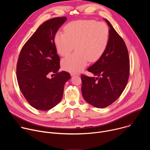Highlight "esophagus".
Returning a JSON list of instances; mask_svg holds the SVG:
<instances>
[{"mask_svg":"<svg viewBox=\"0 0 150 150\" xmlns=\"http://www.w3.org/2000/svg\"><path fill=\"white\" fill-rule=\"evenodd\" d=\"M71 76H74V75H78V74H72H72H71Z\"/></svg>","mask_w":150,"mask_h":150,"instance_id":"34e87169","label":"esophagus"}]
</instances>
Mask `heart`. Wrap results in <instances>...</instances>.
Instances as JSON below:
<instances>
[{"mask_svg":"<svg viewBox=\"0 0 150 150\" xmlns=\"http://www.w3.org/2000/svg\"><path fill=\"white\" fill-rule=\"evenodd\" d=\"M64 32L58 31L54 36L57 53L62 56L68 55L75 48L76 51L62 60V68L72 73L81 72L88 61L97 60L108 47L110 32L104 23L94 20L72 22L64 27Z\"/></svg>","mask_w":150,"mask_h":150,"instance_id":"obj_1","label":"heart"}]
</instances>
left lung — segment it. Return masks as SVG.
Wrapping results in <instances>:
<instances>
[{
	"instance_id": "obj_1",
	"label": "left lung",
	"mask_w": 150,
	"mask_h": 150,
	"mask_svg": "<svg viewBox=\"0 0 150 150\" xmlns=\"http://www.w3.org/2000/svg\"><path fill=\"white\" fill-rule=\"evenodd\" d=\"M109 43L103 54L87 69L97 78L81 75V91L84 100L98 108L112 104L122 94L129 76L128 51L122 38L109 21Z\"/></svg>"
}]
</instances>
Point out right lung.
I'll return each instance as SVG.
<instances>
[{
  "instance_id": "add662e5",
  "label": "right lung",
  "mask_w": 150,
  "mask_h": 150,
  "mask_svg": "<svg viewBox=\"0 0 150 150\" xmlns=\"http://www.w3.org/2000/svg\"><path fill=\"white\" fill-rule=\"evenodd\" d=\"M67 18L56 17L42 24L21 49L16 65L19 89L28 103L40 110L56 105L63 95L70 74L62 71L54 36ZM50 75H54L52 79Z\"/></svg>"
}]
</instances>
